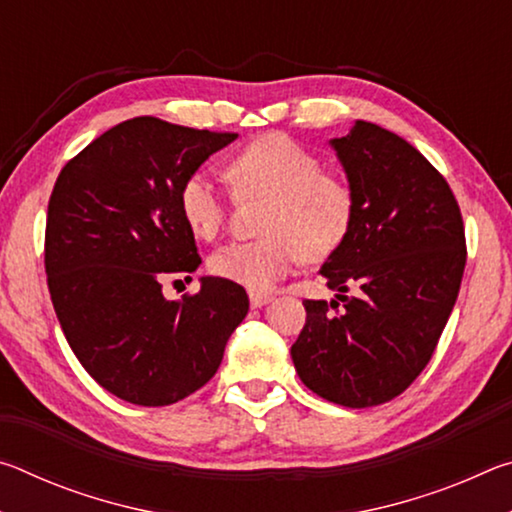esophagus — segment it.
<instances>
[{
    "instance_id": "1",
    "label": "esophagus",
    "mask_w": 512,
    "mask_h": 512,
    "mask_svg": "<svg viewBox=\"0 0 512 512\" xmlns=\"http://www.w3.org/2000/svg\"><path fill=\"white\" fill-rule=\"evenodd\" d=\"M271 300H273L271 293H259V291H250V307H253V309L264 307V305H268V302H271Z\"/></svg>"
}]
</instances>
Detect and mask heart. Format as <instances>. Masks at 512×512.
<instances>
[{"instance_id":"obj_1","label":"heart","mask_w":512,"mask_h":512,"mask_svg":"<svg viewBox=\"0 0 512 512\" xmlns=\"http://www.w3.org/2000/svg\"><path fill=\"white\" fill-rule=\"evenodd\" d=\"M239 198H268L259 230L264 237L241 241L210 259L214 275L250 291H266L296 268L302 257L320 262L339 250L357 219V196L339 171L320 167L305 146L282 133H266L241 146L225 162ZM178 210L198 239L221 235L228 205L205 173L196 171L178 187Z\"/></svg>"}]
</instances>
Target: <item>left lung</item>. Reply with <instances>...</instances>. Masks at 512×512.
<instances>
[{"instance_id":"obj_1","label":"left lung","mask_w":512,"mask_h":512,"mask_svg":"<svg viewBox=\"0 0 512 512\" xmlns=\"http://www.w3.org/2000/svg\"><path fill=\"white\" fill-rule=\"evenodd\" d=\"M357 196L345 244L320 268L332 300H302L291 359L309 391L368 409L402 395L433 357L465 271L461 207L433 164L370 121L332 140Z\"/></svg>"}]
</instances>
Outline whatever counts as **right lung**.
<instances>
[{"mask_svg": "<svg viewBox=\"0 0 512 512\" xmlns=\"http://www.w3.org/2000/svg\"><path fill=\"white\" fill-rule=\"evenodd\" d=\"M237 133L158 117L121 121L74 155L49 198L45 271L69 348L88 375L137 406L185 400L219 370L248 314L244 287L203 277L183 300L162 280L201 264L178 187Z\"/></svg>", "mask_w": 512, "mask_h": 512, "instance_id": "obj_1", "label": "right lung"}]
</instances>
